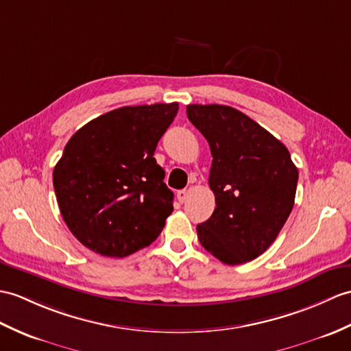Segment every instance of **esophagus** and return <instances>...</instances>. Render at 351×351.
Wrapping results in <instances>:
<instances>
[{
	"mask_svg": "<svg viewBox=\"0 0 351 351\" xmlns=\"http://www.w3.org/2000/svg\"><path fill=\"white\" fill-rule=\"evenodd\" d=\"M186 195H189V191H186V190H179V191L176 193L178 202H179V203H184V202L186 200Z\"/></svg>",
	"mask_w": 351,
	"mask_h": 351,
	"instance_id": "esophagus-1",
	"label": "esophagus"
}]
</instances>
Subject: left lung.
Listing matches in <instances>:
<instances>
[{
  "label": "left lung",
  "mask_w": 351,
  "mask_h": 351,
  "mask_svg": "<svg viewBox=\"0 0 351 351\" xmlns=\"http://www.w3.org/2000/svg\"><path fill=\"white\" fill-rule=\"evenodd\" d=\"M186 117L213 154L214 214L197 226L202 247L219 262L241 265L271 247L295 205L298 169L289 149L230 106L189 104Z\"/></svg>",
  "instance_id": "8db88e82"
}]
</instances>
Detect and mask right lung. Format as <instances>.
Instances as JSON below:
<instances>
[{
    "label": "right lung",
    "mask_w": 351,
    "mask_h": 351,
    "mask_svg": "<svg viewBox=\"0 0 351 351\" xmlns=\"http://www.w3.org/2000/svg\"><path fill=\"white\" fill-rule=\"evenodd\" d=\"M178 109V103L124 106L71 136L53 169V189L82 245L119 258L158 238L173 193L154 152Z\"/></svg>",
    "instance_id": "add662e5"
}]
</instances>
